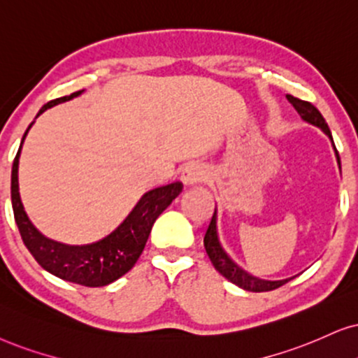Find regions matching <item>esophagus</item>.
Masks as SVG:
<instances>
[{"mask_svg":"<svg viewBox=\"0 0 358 358\" xmlns=\"http://www.w3.org/2000/svg\"><path fill=\"white\" fill-rule=\"evenodd\" d=\"M180 180H182L185 187H194V185L205 182L206 171L203 170V166L200 165H188L183 169L182 175H180Z\"/></svg>","mask_w":358,"mask_h":358,"instance_id":"34e87169","label":"esophagus"}]
</instances>
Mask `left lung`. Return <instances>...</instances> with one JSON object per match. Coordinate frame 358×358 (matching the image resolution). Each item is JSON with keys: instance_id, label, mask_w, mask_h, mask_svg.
Wrapping results in <instances>:
<instances>
[{"instance_id": "1", "label": "left lung", "mask_w": 358, "mask_h": 358, "mask_svg": "<svg viewBox=\"0 0 358 358\" xmlns=\"http://www.w3.org/2000/svg\"><path fill=\"white\" fill-rule=\"evenodd\" d=\"M286 97H287V101L292 103L294 108L297 110V114H299L302 119H304L306 122H309V124H312V125L319 127V129L324 130V132L329 135V138L332 140V134H330L327 122H325L322 114L317 110V107H314L310 102L301 101V99H297L294 96H286ZM332 145H334V150H336L338 166H341V158H338V152L336 148V143H334V140H332ZM203 243H205L206 255H208V257H210V261L213 262V266H215V269L218 271L221 275H224L226 279L231 280L233 284H236L238 287L244 289V291H251V292L274 291V289L284 286V284L291 280V279L264 280V279L255 278V275L248 274L246 271H243L241 268H239L236 262H234L231 257L226 255L223 248H221V243L218 238V229H216V208H215V213H213V218L210 221V226H208Z\"/></svg>"}]
</instances>
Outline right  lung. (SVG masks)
Returning a JSON list of instances; mask_svg holds the SVG:
<instances>
[{"label":"right lung","instance_id":"add662e5","mask_svg":"<svg viewBox=\"0 0 358 358\" xmlns=\"http://www.w3.org/2000/svg\"><path fill=\"white\" fill-rule=\"evenodd\" d=\"M83 92L84 90H78L71 96L54 99V101L44 103L36 117H39L52 106L71 101ZM28 130L22 135L20 150H17L15 162H13L11 171V203L22 243L34 259L39 262L41 268L59 279L80 284L85 287H102L114 282L134 268L135 262L142 255L143 248H145L153 223L170 206V203L178 196L183 185L175 182L147 192L140 198L134 210L129 213V216L122 221L119 228L114 229L101 241L83 244V246H71V244L52 241V239L43 236L34 228L20 198L17 165H20L21 147L24 137L28 135Z\"/></svg>","mask_w":358,"mask_h":358}]
</instances>
